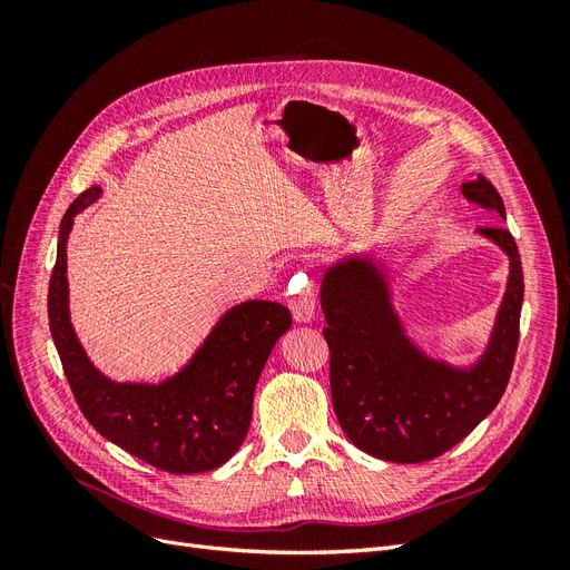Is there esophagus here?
<instances>
[{
  "label": "esophagus",
  "mask_w": 570,
  "mask_h": 570,
  "mask_svg": "<svg viewBox=\"0 0 570 570\" xmlns=\"http://www.w3.org/2000/svg\"><path fill=\"white\" fill-rule=\"evenodd\" d=\"M289 312H292V316H295L297 323H312L314 321V316H316V297H314L312 285H306V281H304L302 295L289 297Z\"/></svg>",
  "instance_id": "obj_1"
}]
</instances>
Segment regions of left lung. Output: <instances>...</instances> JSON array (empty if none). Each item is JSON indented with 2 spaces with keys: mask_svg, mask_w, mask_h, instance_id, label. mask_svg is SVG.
I'll return each instance as SVG.
<instances>
[{
  "mask_svg": "<svg viewBox=\"0 0 570 570\" xmlns=\"http://www.w3.org/2000/svg\"><path fill=\"white\" fill-rule=\"evenodd\" d=\"M482 209L507 218L488 178L461 185ZM509 256V283L488 342L471 368L428 356L392 306L377 258L347 256L323 273V337L331 347L335 416L354 446L394 463L430 461L452 450L502 400L519 347L523 268L507 228H480Z\"/></svg>",
  "mask_w": 570,
  "mask_h": 570,
  "instance_id": "1",
  "label": "left lung"
}]
</instances>
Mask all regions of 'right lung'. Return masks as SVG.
<instances>
[{
	"label": "right lung",
	"instance_id": "right-lung-1",
	"mask_svg": "<svg viewBox=\"0 0 570 570\" xmlns=\"http://www.w3.org/2000/svg\"><path fill=\"white\" fill-rule=\"evenodd\" d=\"M101 189L95 185L61 218L49 281V331L68 385L101 438L166 473H204L226 463L247 438L254 387L271 350L292 325L289 308L252 299L220 316L202 347L161 383H116L85 354L68 312L66 243L73 218Z\"/></svg>",
	"mask_w": 570,
	"mask_h": 570
}]
</instances>
